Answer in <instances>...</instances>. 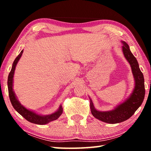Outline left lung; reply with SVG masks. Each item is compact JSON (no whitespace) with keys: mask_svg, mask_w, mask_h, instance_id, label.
<instances>
[{"mask_svg":"<svg viewBox=\"0 0 151 151\" xmlns=\"http://www.w3.org/2000/svg\"><path fill=\"white\" fill-rule=\"evenodd\" d=\"M121 42L122 43V53L131 66L134 77V85L132 93L122 103L107 111H100L96 109L93 101L91 97L88 96L92 114L96 119L109 124L119 123L132 116L142 104L145 94L144 76L140 70L137 58L132 55L129 45L124 41H121Z\"/></svg>","mask_w":151,"mask_h":151,"instance_id":"left-lung-1","label":"left lung"}]
</instances>
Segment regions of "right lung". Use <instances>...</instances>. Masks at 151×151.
<instances>
[{
	"mask_svg": "<svg viewBox=\"0 0 151 151\" xmlns=\"http://www.w3.org/2000/svg\"><path fill=\"white\" fill-rule=\"evenodd\" d=\"M22 52H23V50H21L20 54L18 55V57L16 58H15L13 64H12L11 70L8 76L7 85H8L10 101H11L12 105L14 107V109L19 112L20 115H22L25 119L27 120L28 121L32 122V123L40 125L48 124L50 122L57 120V119L59 118V116L62 114L63 110L61 104L59 106V107H58V109L57 111L53 112V113L47 114V115H43V114L37 113V112L32 111V110L27 109L26 107L24 106L20 103L16 94L14 93V91L13 89V78L14 75V71L17 63L19 61L20 58L22 55Z\"/></svg>",
	"mask_w": 151,
	"mask_h": 151,
	"instance_id": "obj_1",
	"label": "right lung"
}]
</instances>
